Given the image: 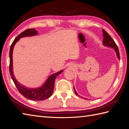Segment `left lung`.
Wrapping results in <instances>:
<instances>
[{
  "label": "left lung",
  "instance_id": "obj_1",
  "mask_svg": "<svg viewBox=\"0 0 129 129\" xmlns=\"http://www.w3.org/2000/svg\"><path fill=\"white\" fill-rule=\"evenodd\" d=\"M103 45L106 47H110V48L114 49L116 53L117 56L118 60H120V55H119V52L118 47L116 45V43L115 42L114 40L112 39L110 35H109L106 31L104 29H103ZM74 91H75V94L77 95L78 93L76 92L75 87H74ZM84 99L87 100V99L86 98H84Z\"/></svg>",
  "mask_w": 129,
  "mask_h": 129
}]
</instances>
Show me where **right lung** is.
<instances>
[{"label":"right lung","mask_w":129,"mask_h":129,"mask_svg":"<svg viewBox=\"0 0 129 129\" xmlns=\"http://www.w3.org/2000/svg\"><path fill=\"white\" fill-rule=\"evenodd\" d=\"M38 34V31L34 28L28 29L24 30V32L21 33L18 36L13 42L12 44L10 50V73L11 76V79H12L15 84V86L17 88L19 92L21 94L24 96L25 98L33 100V101H42L49 98L53 94V90L54 88V83L56 77L63 72V70L54 73L50 75L48 79L46 81L45 83L43 84L41 87L36 88H29L26 87L22 84L18 82V81L15 79L13 71V50L15 44L20 40L21 38L26 37H32L37 36Z\"/></svg>","instance_id":"right-lung-1"}]
</instances>
